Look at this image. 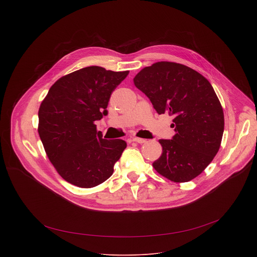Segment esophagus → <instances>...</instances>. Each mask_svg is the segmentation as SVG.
Segmentation results:
<instances>
[{"label": "esophagus", "instance_id": "1", "mask_svg": "<svg viewBox=\"0 0 257 257\" xmlns=\"http://www.w3.org/2000/svg\"><path fill=\"white\" fill-rule=\"evenodd\" d=\"M130 141H134V142H137V143H145L146 139L138 138V137H133V138H130Z\"/></svg>", "mask_w": 257, "mask_h": 257}]
</instances>
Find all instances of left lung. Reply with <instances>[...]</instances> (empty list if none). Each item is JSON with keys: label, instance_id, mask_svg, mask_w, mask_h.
I'll list each match as a JSON object with an SVG mask.
<instances>
[{"label": "left lung", "instance_id": "obj_1", "mask_svg": "<svg viewBox=\"0 0 257 257\" xmlns=\"http://www.w3.org/2000/svg\"><path fill=\"white\" fill-rule=\"evenodd\" d=\"M159 115H173L176 134L160 139L163 154L154 162L167 179L188 182L210 164L221 146L224 112L211 84L195 70L178 63L158 62L133 79Z\"/></svg>", "mask_w": 257, "mask_h": 257}]
</instances>
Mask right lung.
<instances>
[{"label":"right lung","instance_id":"right-lung-1","mask_svg":"<svg viewBox=\"0 0 257 257\" xmlns=\"http://www.w3.org/2000/svg\"><path fill=\"white\" fill-rule=\"evenodd\" d=\"M129 71L90 66L61 77L39 111V134L51 163L71 184L91 188L112 176L127 143L103 139L95 121L107 115L115 88Z\"/></svg>","mask_w":257,"mask_h":257}]
</instances>
